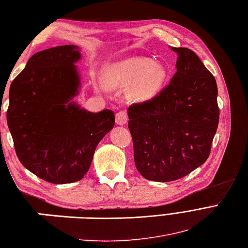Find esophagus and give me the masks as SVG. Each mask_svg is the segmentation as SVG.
<instances>
[{"label": "esophagus", "mask_w": 248, "mask_h": 248, "mask_svg": "<svg viewBox=\"0 0 248 248\" xmlns=\"http://www.w3.org/2000/svg\"><path fill=\"white\" fill-rule=\"evenodd\" d=\"M128 121V117H127V113L125 111H119L115 115V122L119 125H125L127 123Z\"/></svg>", "instance_id": "obj_1"}]
</instances>
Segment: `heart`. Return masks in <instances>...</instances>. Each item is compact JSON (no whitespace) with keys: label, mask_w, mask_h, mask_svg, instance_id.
<instances>
[{"label":"heart","mask_w":248,"mask_h":248,"mask_svg":"<svg viewBox=\"0 0 248 248\" xmlns=\"http://www.w3.org/2000/svg\"><path fill=\"white\" fill-rule=\"evenodd\" d=\"M162 64L141 57H131L112 63L106 70V81L115 88H129L136 101H148L157 95L167 79Z\"/></svg>","instance_id":"1"}]
</instances>
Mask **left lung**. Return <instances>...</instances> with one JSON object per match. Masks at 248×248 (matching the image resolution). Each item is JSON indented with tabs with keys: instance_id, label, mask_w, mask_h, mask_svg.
<instances>
[{
	"instance_id": "1",
	"label": "left lung",
	"mask_w": 248,
	"mask_h": 248,
	"mask_svg": "<svg viewBox=\"0 0 248 248\" xmlns=\"http://www.w3.org/2000/svg\"><path fill=\"white\" fill-rule=\"evenodd\" d=\"M170 48L178 58L170 85L127 110L136 168L161 183L183 178L207 160L219 119L214 76L192 49Z\"/></svg>"
}]
</instances>
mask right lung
I'll return each mask as SVG.
<instances>
[{"label": "right lung", "instance_id": "add662e5", "mask_svg": "<svg viewBox=\"0 0 248 248\" xmlns=\"http://www.w3.org/2000/svg\"><path fill=\"white\" fill-rule=\"evenodd\" d=\"M79 47L67 45L32 55L9 88L7 124L20 162L51 184L80 180L100 141L114 126L112 110L90 112L74 101Z\"/></svg>", "mask_w": 248, "mask_h": 248}]
</instances>
